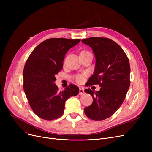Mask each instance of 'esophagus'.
Masks as SVG:
<instances>
[{"label":"esophagus","instance_id":"1","mask_svg":"<svg viewBox=\"0 0 152 152\" xmlns=\"http://www.w3.org/2000/svg\"><path fill=\"white\" fill-rule=\"evenodd\" d=\"M85 93H84V89L83 88V87H80L79 89V94L80 95H82L84 94Z\"/></svg>","mask_w":152,"mask_h":152}]
</instances>
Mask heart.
I'll use <instances>...</instances> for the list:
<instances>
[{
  "label": "heart",
  "instance_id": "b5f03b06",
  "mask_svg": "<svg viewBox=\"0 0 152 152\" xmlns=\"http://www.w3.org/2000/svg\"><path fill=\"white\" fill-rule=\"evenodd\" d=\"M88 53V52L86 51V50H82L80 53ZM73 78H74L75 80L77 82H78V83H81V82L84 80V76L82 74H77L73 77Z\"/></svg>",
  "mask_w": 152,
  "mask_h": 152
}]
</instances>
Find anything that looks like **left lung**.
<instances>
[{
    "instance_id": "1",
    "label": "left lung",
    "mask_w": 152,
    "mask_h": 152,
    "mask_svg": "<svg viewBox=\"0 0 152 152\" xmlns=\"http://www.w3.org/2000/svg\"><path fill=\"white\" fill-rule=\"evenodd\" d=\"M95 55L94 72L87 86L99 84V91L86 89L93 99V103L85 108L86 116L94 121L105 120L113 115L125 99L130 86V65L123 49L113 40L103 37H90L82 40Z\"/></svg>"
}]
</instances>
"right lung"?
Masks as SVG:
<instances>
[{"mask_svg": "<svg viewBox=\"0 0 152 152\" xmlns=\"http://www.w3.org/2000/svg\"><path fill=\"white\" fill-rule=\"evenodd\" d=\"M80 39L51 38L43 41L31 52L24 67L23 89L31 108L40 118L52 121L62 116L66 99L76 96L79 88L70 84L62 91L54 82L61 70L68 50Z\"/></svg>", "mask_w": 152, "mask_h": 152, "instance_id": "right-lung-1", "label": "right lung"}]
</instances>
